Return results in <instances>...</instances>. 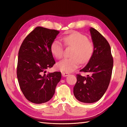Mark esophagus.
I'll return each instance as SVG.
<instances>
[{
  "label": "esophagus",
  "instance_id": "1",
  "mask_svg": "<svg viewBox=\"0 0 127 127\" xmlns=\"http://www.w3.org/2000/svg\"><path fill=\"white\" fill-rule=\"evenodd\" d=\"M62 76L63 77H66V76H68L69 75V73H67V72H62Z\"/></svg>",
  "mask_w": 127,
  "mask_h": 127
}]
</instances>
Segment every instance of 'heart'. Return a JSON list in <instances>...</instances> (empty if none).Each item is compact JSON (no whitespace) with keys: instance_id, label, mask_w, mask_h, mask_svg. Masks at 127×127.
<instances>
[{"instance_id":"obj_1","label":"heart","mask_w":127,"mask_h":127,"mask_svg":"<svg viewBox=\"0 0 127 127\" xmlns=\"http://www.w3.org/2000/svg\"><path fill=\"white\" fill-rule=\"evenodd\" d=\"M63 40L66 45L72 47L74 49L71 55L72 58H64L57 64L58 69L62 71L72 72L79 67L80 62H88L92 57L95 47L86 35L74 32L65 36ZM51 51L55 57L61 59L63 56L64 47L60 41L55 40L51 45Z\"/></svg>"}]
</instances>
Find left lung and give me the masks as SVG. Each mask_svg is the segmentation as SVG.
I'll list each match as a JSON object with an SVG mask.
<instances>
[{"instance_id": "left-lung-1", "label": "left lung", "mask_w": 127, "mask_h": 127, "mask_svg": "<svg viewBox=\"0 0 127 127\" xmlns=\"http://www.w3.org/2000/svg\"><path fill=\"white\" fill-rule=\"evenodd\" d=\"M91 35L95 50L93 56L80 72H89L87 77L77 74L73 94L79 101L93 103L99 100L106 92L111 78L113 59L109 44L106 39L91 27Z\"/></svg>"}]
</instances>
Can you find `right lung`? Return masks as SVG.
<instances>
[{
    "label": "right lung",
    "instance_id": "right-lung-1",
    "mask_svg": "<svg viewBox=\"0 0 127 127\" xmlns=\"http://www.w3.org/2000/svg\"><path fill=\"white\" fill-rule=\"evenodd\" d=\"M60 32L37 27L22 42L18 53L17 77L22 93L31 102L49 101L61 79V72L46 73L55 61L51 45Z\"/></svg>",
    "mask_w": 127,
    "mask_h": 127
}]
</instances>
